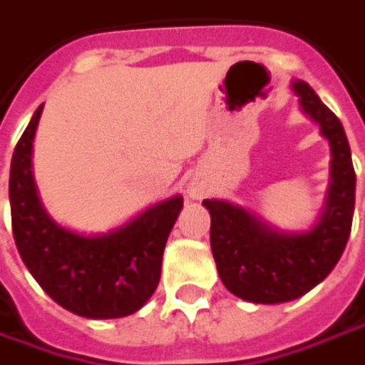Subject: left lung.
Listing matches in <instances>:
<instances>
[{
    "mask_svg": "<svg viewBox=\"0 0 365 365\" xmlns=\"http://www.w3.org/2000/svg\"><path fill=\"white\" fill-rule=\"evenodd\" d=\"M291 86L331 144V187L320 221L306 233H283L242 206L204 200L219 277L233 295L254 304L291 302L324 281L347 246L354 221L355 171L345 130L310 84L297 80Z\"/></svg>",
    "mask_w": 365,
    "mask_h": 365,
    "instance_id": "8db88e82",
    "label": "left lung"
}]
</instances>
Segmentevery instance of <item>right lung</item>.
<instances>
[{
    "mask_svg": "<svg viewBox=\"0 0 365 365\" xmlns=\"http://www.w3.org/2000/svg\"><path fill=\"white\" fill-rule=\"evenodd\" d=\"M43 105L20 136L10 167L11 231L22 262L61 308L84 318H123L138 312L161 279L167 237L183 208L182 196L146 208L105 235L59 227L38 200L31 169Z\"/></svg>",
    "mask_w": 365,
    "mask_h": 365,
    "instance_id": "1",
    "label": "right lung"
}]
</instances>
